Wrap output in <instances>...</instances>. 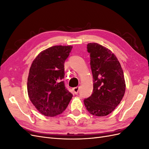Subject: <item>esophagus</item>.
Here are the masks:
<instances>
[{
	"mask_svg": "<svg viewBox=\"0 0 149 149\" xmlns=\"http://www.w3.org/2000/svg\"><path fill=\"white\" fill-rule=\"evenodd\" d=\"M73 90L74 93L76 94H77L78 93V92H79V86H76V87L74 88L73 89Z\"/></svg>",
	"mask_w": 149,
	"mask_h": 149,
	"instance_id": "esophagus-1",
	"label": "esophagus"
}]
</instances>
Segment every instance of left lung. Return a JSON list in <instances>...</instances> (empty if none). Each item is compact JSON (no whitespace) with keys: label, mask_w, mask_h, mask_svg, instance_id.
Instances as JSON below:
<instances>
[{"label":"left lung","mask_w":149,"mask_h":149,"mask_svg":"<svg viewBox=\"0 0 149 149\" xmlns=\"http://www.w3.org/2000/svg\"><path fill=\"white\" fill-rule=\"evenodd\" d=\"M93 77L91 96L84 104L90 114L105 116L118 106L124 95L125 83L118 58L110 49L96 43L87 45Z\"/></svg>","instance_id":"obj_1"}]
</instances>
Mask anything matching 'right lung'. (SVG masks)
<instances>
[{
    "label": "right lung",
    "mask_w": 149,
    "mask_h": 149,
    "mask_svg": "<svg viewBox=\"0 0 149 149\" xmlns=\"http://www.w3.org/2000/svg\"><path fill=\"white\" fill-rule=\"evenodd\" d=\"M72 48L49 47L40 53L31 65L27 81L29 97L36 109L45 116L61 114L73 97L63 81L64 63Z\"/></svg>",
    "instance_id": "1"
}]
</instances>
